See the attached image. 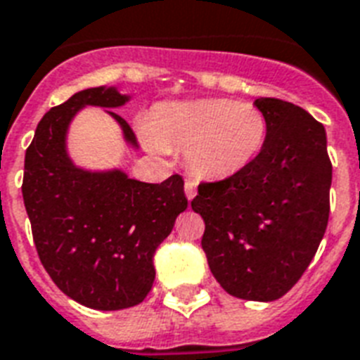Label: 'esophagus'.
Masks as SVG:
<instances>
[{
	"instance_id": "1",
	"label": "esophagus",
	"mask_w": 360,
	"mask_h": 360,
	"mask_svg": "<svg viewBox=\"0 0 360 360\" xmlns=\"http://www.w3.org/2000/svg\"><path fill=\"white\" fill-rule=\"evenodd\" d=\"M196 188H198V183L196 179H185V194L188 200L196 196Z\"/></svg>"
}]
</instances>
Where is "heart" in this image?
<instances>
[{
    "label": "heart",
    "mask_w": 360,
    "mask_h": 360,
    "mask_svg": "<svg viewBox=\"0 0 360 360\" xmlns=\"http://www.w3.org/2000/svg\"><path fill=\"white\" fill-rule=\"evenodd\" d=\"M267 132L262 110L231 98L160 104L146 123L153 151L185 149L188 168L203 179H226L245 169L263 149Z\"/></svg>",
    "instance_id": "1"
}]
</instances>
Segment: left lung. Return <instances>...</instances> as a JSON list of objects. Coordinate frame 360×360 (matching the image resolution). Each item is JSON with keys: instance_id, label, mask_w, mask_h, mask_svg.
Returning a JSON list of instances; mask_svg holds the SVG:
<instances>
[{"instance_id": "obj_1", "label": "left lung", "mask_w": 360, "mask_h": 360, "mask_svg": "<svg viewBox=\"0 0 360 360\" xmlns=\"http://www.w3.org/2000/svg\"><path fill=\"white\" fill-rule=\"evenodd\" d=\"M269 123L254 162L226 179L200 183L202 248L230 295L274 301L307 271L329 222L333 164L323 124L280 98H256Z\"/></svg>"}]
</instances>
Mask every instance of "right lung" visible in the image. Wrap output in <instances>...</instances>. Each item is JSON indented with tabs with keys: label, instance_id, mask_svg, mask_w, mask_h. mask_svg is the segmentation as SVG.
Wrapping results in <instances>:
<instances>
[{
	"label": "right lung",
	"instance_id": "1",
	"mask_svg": "<svg viewBox=\"0 0 360 360\" xmlns=\"http://www.w3.org/2000/svg\"><path fill=\"white\" fill-rule=\"evenodd\" d=\"M127 98L91 87L53 106L37 124L24 160L22 196L42 267L65 295L95 310L146 299L155 280L153 256L188 205L177 174L153 185L123 172H84L67 157V127L82 106L117 108ZM110 114L136 146L130 124Z\"/></svg>",
	"mask_w": 360,
	"mask_h": 360
}]
</instances>
